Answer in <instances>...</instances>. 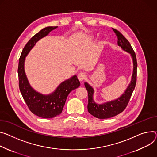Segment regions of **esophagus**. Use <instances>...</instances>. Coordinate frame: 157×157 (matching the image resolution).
Returning a JSON list of instances; mask_svg holds the SVG:
<instances>
[{"instance_id": "esophagus-1", "label": "esophagus", "mask_w": 157, "mask_h": 157, "mask_svg": "<svg viewBox=\"0 0 157 157\" xmlns=\"http://www.w3.org/2000/svg\"><path fill=\"white\" fill-rule=\"evenodd\" d=\"M78 78L79 80L81 82V81H83L85 79H86V74L84 73H80L78 75Z\"/></svg>"}]
</instances>
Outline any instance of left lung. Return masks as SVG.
Instances as JSON below:
<instances>
[{"instance_id":"obj_1","label":"left lung","mask_w":157,"mask_h":157,"mask_svg":"<svg viewBox=\"0 0 157 157\" xmlns=\"http://www.w3.org/2000/svg\"><path fill=\"white\" fill-rule=\"evenodd\" d=\"M115 32L117 37H118V45L120 46L124 51L129 52L133 59V70L131 82L126 90L120 98L114 101L107 102L104 104H96L93 100V88L89 85L86 82H84L85 88H86L88 93V112L99 119H106L115 117L126 108L128 102L132 96L133 91L135 88L136 82V70H137V61L136 54L134 52L130 43L123 35L118 30L112 28Z\"/></svg>"}]
</instances>
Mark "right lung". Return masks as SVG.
<instances>
[{
  "instance_id": "obj_1",
  "label": "right lung",
  "mask_w": 157,
  "mask_h": 157,
  "mask_svg": "<svg viewBox=\"0 0 157 157\" xmlns=\"http://www.w3.org/2000/svg\"><path fill=\"white\" fill-rule=\"evenodd\" d=\"M57 27H47L35 34L24 46L19 60L17 72L20 91L29 110L43 118H52L59 115L69 93L80 86L79 81L75 75L61 83L51 94L44 95L36 91L28 82L24 71L25 58L40 39L46 36Z\"/></svg>"
}]
</instances>
